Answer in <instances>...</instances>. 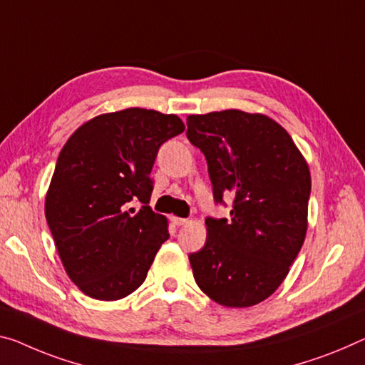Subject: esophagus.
Here are the masks:
<instances>
[{
	"mask_svg": "<svg viewBox=\"0 0 365 365\" xmlns=\"http://www.w3.org/2000/svg\"><path fill=\"white\" fill-rule=\"evenodd\" d=\"M171 220H173V223H175V225H176V227L186 225V223L189 222V220H187V218H181V217H173V218H171Z\"/></svg>",
	"mask_w": 365,
	"mask_h": 365,
	"instance_id": "34e87169",
	"label": "esophagus"
}]
</instances>
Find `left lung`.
<instances>
[{"instance_id": "1", "label": "left lung", "mask_w": 365, "mask_h": 365, "mask_svg": "<svg viewBox=\"0 0 365 365\" xmlns=\"http://www.w3.org/2000/svg\"><path fill=\"white\" fill-rule=\"evenodd\" d=\"M187 138L205 155L215 202L233 195L227 218H205L204 248L189 255L202 292L245 308L276 292L305 241L310 170L292 137L264 114L238 109L187 117Z\"/></svg>"}]
</instances>
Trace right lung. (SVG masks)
<instances>
[{
  "instance_id": "obj_1",
  "label": "right lung",
  "mask_w": 365,
  "mask_h": 365,
  "mask_svg": "<svg viewBox=\"0 0 365 365\" xmlns=\"http://www.w3.org/2000/svg\"><path fill=\"white\" fill-rule=\"evenodd\" d=\"M184 128L175 114L130 108L85 122L61 148L46 218L66 274L91 299L130 295L170 238L166 217L148 205L150 173L161 145Z\"/></svg>"
}]
</instances>
